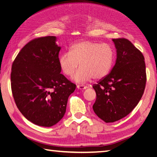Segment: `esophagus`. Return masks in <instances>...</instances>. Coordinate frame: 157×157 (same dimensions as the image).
<instances>
[{"mask_svg":"<svg viewBox=\"0 0 157 157\" xmlns=\"http://www.w3.org/2000/svg\"><path fill=\"white\" fill-rule=\"evenodd\" d=\"M77 87L79 90H84V89H86L88 88L86 86H84V85H77Z\"/></svg>","mask_w":157,"mask_h":157,"instance_id":"obj_1","label":"esophagus"}]
</instances>
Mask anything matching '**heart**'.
I'll list each match as a JSON object with an SVG mask.
<instances>
[{
  "label": "heart",
  "instance_id": "obj_1",
  "mask_svg": "<svg viewBox=\"0 0 157 157\" xmlns=\"http://www.w3.org/2000/svg\"><path fill=\"white\" fill-rule=\"evenodd\" d=\"M114 59L111 45L90 40H82L71 46L69 52L60 55V69L66 76H72L78 65L80 67L73 76L78 83L87 82L92 78H103L110 72Z\"/></svg>",
  "mask_w": 157,
  "mask_h": 157
}]
</instances>
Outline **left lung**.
Instances as JSON below:
<instances>
[{"instance_id": "1", "label": "left lung", "mask_w": 157, "mask_h": 157, "mask_svg": "<svg viewBox=\"0 0 157 157\" xmlns=\"http://www.w3.org/2000/svg\"><path fill=\"white\" fill-rule=\"evenodd\" d=\"M117 59L111 73L93 85L96 99L93 110L107 123L117 121L132 111L143 96L146 84L145 58L124 38L114 39Z\"/></svg>"}]
</instances>
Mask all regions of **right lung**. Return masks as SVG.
<instances>
[{
  "instance_id": "obj_1",
  "label": "right lung",
  "mask_w": 157,
  "mask_h": 157,
  "mask_svg": "<svg viewBox=\"0 0 157 157\" xmlns=\"http://www.w3.org/2000/svg\"><path fill=\"white\" fill-rule=\"evenodd\" d=\"M56 37L36 38L13 61L11 88L19 110L28 121L50 127L64 116L68 98L76 88L61 74Z\"/></svg>"
}]
</instances>
